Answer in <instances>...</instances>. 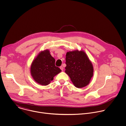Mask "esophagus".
<instances>
[{
  "instance_id": "1",
  "label": "esophagus",
  "mask_w": 126,
  "mask_h": 126,
  "mask_svg": "<svg viewBox=\"0 0 126 126\" xmlns=\"http://www.w3.org/2000/svg\"><path fill=\"white\" fill-rule=\"evenodd\" d=\"M60 69H61L62 71H63V67L62 66H60Z\"/></svg>"
}]
</instances>
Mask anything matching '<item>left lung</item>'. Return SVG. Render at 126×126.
<instances>
[{
  "label": "left lung",
  "instance_id": "8db88e82",
  "mask_svg": "<svg viewBox=\"0 0 126 126\" xmlns=\"http://www.w3.org/2000/svg\"><path fill=\"white\" fill-rule=\"evenodd\" d=\"M65 72L78 88L87 86L93 75V67L84 51L68 52L66 55Z\"/></svg>",
  "mask_w": 126,
  "mask_h": 126
}]
</instances>
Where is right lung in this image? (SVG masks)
<instances>
[{
    "label": "right lung",
    "mask_w": 126,
    "mask_h": 126,
    "mask_svg": "<svg viewBox=\"0 0 126 126\" xmlns=\"http://www.w3.org/2000/svg\"><path fill=\"white\" fill-rule=\"evenodd\" d=\"M55 63V60L49 50L41 52L31 66V74L34 80L41 85H48L53 77L61 71Z\"/></svg>",
    "instance_id": "1"
}]
</instances>
